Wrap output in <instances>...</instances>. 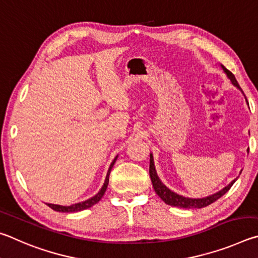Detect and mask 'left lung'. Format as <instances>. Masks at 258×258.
Wrapping results in <instances>:
<instances>
[{"label": "left lung", "instance_id": "1", "mask_svg": "<svg viewBox=\"0 0 258 258\" xmlns=\"http://www.w3.org/2000/svg\"><path fill=\"white\" fill-rule=\"evenodd\" d=\"M221 68L225 75H227L228 78L231 81L232 85L234 87H237L239 90H241L240 86L238 85V81L236 80V77L233 76L232 72H230L227 68H224L222 64H221ZM241 93L243 92L241 90ZM151 160H150V175H151V180L153 183V187H154L155 192L159 195V197L163 201L165 204L171 205V206H175V207H180V209H203V207L209 206L212 203H214L215 201H218L220 197H222L225 192H228L230 188L232 187V184L236 182L237 179L232 180L228 186H225L223 189H221L220 191L213 194V195L203 197V198H190V197H184L182 195H179V194L174 192L171 190L170 188H168L165 184L161 181V179L157 175L156 169H155V164H154V157H153V154L151 153L150 154ZM241 173V172H240Z\"/></svg>", "mask_w": 258, "mask_h": 258}]
</instances>
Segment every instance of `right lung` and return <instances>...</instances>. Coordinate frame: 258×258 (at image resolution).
I'll return each mask as SVG.
<instances>
[{
  "instance_id": "obj_1",
  "label": "right lung",
  "mask_w": 258,
  "mask_h": 258,
  "mask_svg": "<svg viewBox=\"0 0 258 258\" xmlns=\"http://www.w3.org/2000/svg\"><path fill=\"white\" fill-rule=\"evenodd\" d=\"M116 159H117V155L114 157V160L112 161L110 168H108V171H107L105 181H104L101 190H99L96 194V195L93 196L92 198H89V200H87V201L79 202V203H77V204H72L70 206H62V205H56V204H47V206L51 207L52 210L56 211V212H62V213H75V212L87 210V209H89V207H92L93 205L96 204V203L101 201V198L103 197V195L106 191V188H107V184H108V178H110V172H111V170L113 168V165H114V163H115Z\"/></svg>"
}]
</instances>
